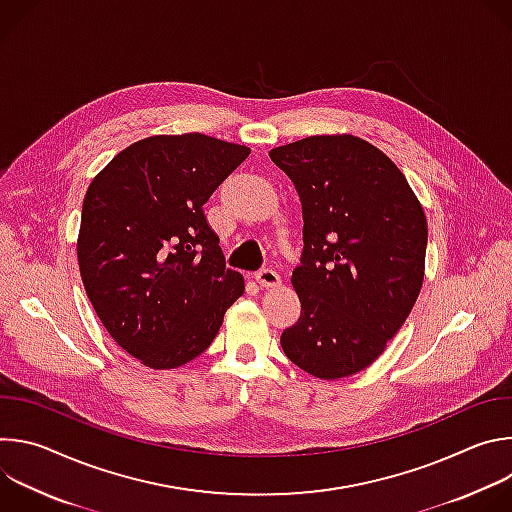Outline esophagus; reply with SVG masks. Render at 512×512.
I'll return each instance as SVG.
<instances>
[{"label":"esophagus","mask_w":512,"mask_h":512,"mask_svg":"<svg viewBox=\"0 0 512 512\" xmlns=\"http://www.w3.org/2000/svg\"><path fill=\"white\" fill-rule=\"evenodd\" d=\"M255 279H257V283H261L263 287H275V285H279V283H281L279 273H277L275 269H271V267H263V269H259V271L255 273Z\"/></svg>","instance_id":"34e87169"}]
</instances>
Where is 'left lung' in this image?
Here are the masks:
<instances>
[{
    "label": "left lung",
    "mask_w": 512,
    "mask_h": 512,
    "mask_svg": "<svg viewBox=\"0 0 512 512\" xmlns=\"http://www.w3.org/2000/svg\"><path fill=\"white\" fill-rule=\"evenodd\" d=\"M269 158L304 210V251L291 273L302 316L281 348L318 379L350 377L379 358L419 296L423 208L401 170L354 135L306 137Z\"/></svg>",
    "instance_id": "left-lung-1"
}]
</instances>
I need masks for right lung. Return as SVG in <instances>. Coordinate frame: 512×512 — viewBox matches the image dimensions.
I'll use <instances>...</instances> for the list:
<instances>
[{
    "label": "right lung",
    "mask_w": 512,
    "mask_h": 512,
    "mask_svg": "<svg viewBox=\"0 0 512 512\" xmlns=\"http://www.w3.org/2000/svg\"><path fill=\"white\" fill-rule=\"evenodd\" d=\"M249 154L202 133L156 135L117 154L87 190L77 245L87 296L145 367L202 354L243 296L202 206Z\"/></svg>",
    "instance_id": "add662e5"
}]
</instances>
